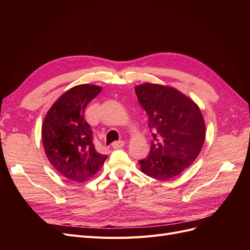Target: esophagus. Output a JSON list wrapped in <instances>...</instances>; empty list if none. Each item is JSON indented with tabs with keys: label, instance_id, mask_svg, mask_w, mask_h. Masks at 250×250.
I'll list each match as a JSON object with an SVG mask.
<instances>
[{
	"label": "esophagus",
	"instance_id": "1",
	"mask_svg": "<svg viewBox=\"0 0 250 250\" xmlns=\"http://www.w3.org/2000/svg\"><path fill=\"white\" fill-rule=\"evenodd\" d=\"M124 145H125L124 141H116L111 144V147L113 149H120V148H123Z\"/></svg>",
	"mask_w": 250,
	"mask_h": 250
}]
</instances>
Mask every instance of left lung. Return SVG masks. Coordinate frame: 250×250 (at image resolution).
Wrapping results in <instances>:
<instances>
[{
  "mask_svg": "<svg viewBox=\"0 0 250 250\" xmlns=\"http://www.w3.org/2000/svg\"><path fill=\"white\" fill-rule=\"evenodd\" d=\"M153 130L141 171L160 180L184 172L197 158L206 141V123L198 105L175 87L142 83L134 87Z\"/></svg>",
  "mask_w": 250,
  "mask_h": 250,
  "instance_id": "8db88e82",
  "label": "left lung"
}]
</instances>
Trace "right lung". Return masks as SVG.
Listing matches in <instances>:
<instances>
[{"instance_id": "right-lung-1", "label": "right lung", "mask_w": 250, "mask_h": 250, "mask_svg": "<svg viewBox=\"0 0 250 250\" xmlns=\"http://www.w3.org/2000/svg\"><path fill=\"white\" fill-rule=\"evenodd\" d=\"M102 90L95 84L67 89L52 105L42 125L44 153L60 174L83 183L100 171L107 155L97 152L89 125L84 120L86 105Z\"/></svg>"}]
</instances>
